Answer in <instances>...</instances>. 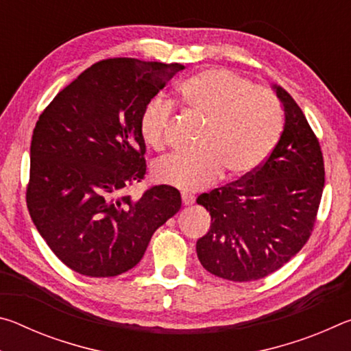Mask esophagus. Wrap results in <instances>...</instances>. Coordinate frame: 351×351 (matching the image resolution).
I'll return each mask as SVG.
<instances>
[{"label": "esophagus", "instance_id": "obj_1", "mask_svg": "<svg viewBox=\"0 0 351 351\" xmlns=\"http://www.w3.org/2000/svg\"><path fill=\"white\" fill-rule=\"evenodd\" d=\"M193 203H195V197H193V195L182 193V204H184V206H190V204H193Z\"/></svg>", "mask_w": 351, "mask_h": 351}]
</instances>
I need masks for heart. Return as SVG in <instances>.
Segmentation results:
<instances>
[{
  "mask_svg": "<svg viewBox=\"0 0 351 351\" xmlns=\"http://www.w3.org/2000/svg\"><path fill=\"white\" fill-rule=\"evenodd\" d=\"M180 96L192 114L207 122L199 153L171 154L154 167L158 181L181 190H201L228 170L230 176L254 171L276 145L283 111L274 91L254 85L230 69L212 68L190 77ZM175 106L161 96L152 97L141 114L142 138L154 150L167 144Z\"/></svg>",
  "mask_w": 351,
  "mask_h": 351,
  "instance_id": "b5f03b06",
  "label": "heart"
}]
</instances>
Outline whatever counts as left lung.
<instances>
[{
    "label": "left lung",
    "mask_w": 351,
    "mask_h": 351,
    "mask_svg": "<svg viewBox=\"0 0 351 351\" xmlns=\"http://www.w3.org/2000/svg\"><path fill=\"white\" fill-rule=\"evenodd\" d=\"M285 108L277 145L257 169L224 187L201 193L210 213L197 254L210 274L252 282L280 269L305 246L316 223L325 182L317 136L295 100L274 86Z\"/></svg>",
    "instance_id": "1"
}]
</instances>
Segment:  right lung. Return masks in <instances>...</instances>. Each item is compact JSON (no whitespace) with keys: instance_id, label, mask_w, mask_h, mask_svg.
<instances>
[{"instance_id":"1","label":"right lung","mask_w":351,"mask_h":351,"mask_svg":"<svg viewBox=\"0 0 351 351\" xmlns=\"http://www.w3.org/2000/svg\"><path fill=\"white\" fill-rule=\"evenodd\" d=\"M184 66L106 58L41 112L31 142L29 213L58 260L82 276L114 277L144 257L154 230L181 209L175 187L125 190L145 176L141 114Z\"/></svg>"}]
</instances>
